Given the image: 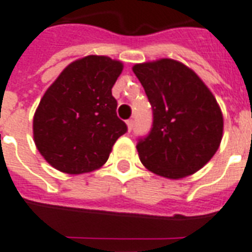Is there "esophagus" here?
<instances>
[{"label":"esophagus","instance_id":"esophagus-1","mask_svg":"<svg viewBox=\"0 0 252 252\" xmlns=\"http://www.w3.org/2000/svg\"><path fill=\"white\" fill-rule=\"evenodd\" d=\"M133 126H135V121L133 119H129V120H126V126H128V131L131 132L133 129Z\"/></svg>","mask_w":252,"mask_h":252}]
</instances>
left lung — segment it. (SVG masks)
Segmentation results:
<instances>
[{
  "mask_svg": "<svg viewBox=\"0 0 252 252\" xmlns=\"http://www.w3.org/2000/svg\"><path fill=\"white\" fill-rule=\"evenodd\" d=\"M133 73L152 107V128L137 141L141 163L159 176L182 179L204 167L219 148L223 115L192 69L176 60L136 64Z\"/></svg>",
  "mask_w": 252,
  "mask_h": 252,
  "instance_id": "left-lung-1",
  "label": "left lung"
}]
</instances>
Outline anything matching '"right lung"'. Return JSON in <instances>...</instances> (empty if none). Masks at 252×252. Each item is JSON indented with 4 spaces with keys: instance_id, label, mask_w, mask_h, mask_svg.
Masks as SVG:
<instances>
[{
    "instance_id": "obj_1",
    "label": "right lung",
    "mask_w": 252,
    "mask_h": 252,
    "mask_svg": "<svg viewBox=\"0 0 252 252\" xmlns=\"http://www.w3.org/2000/svg\"><path fill=\"white\" fill-rule=\"evenodd\" d=\"M121 70L120 61L87 56L69 64L48 88L33 117V137L52 167L77 175L105 164L128 131L112 96Z\"/></svg>"
}]
</instances>
